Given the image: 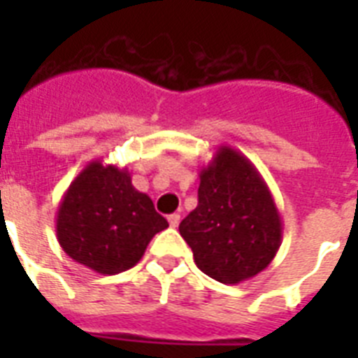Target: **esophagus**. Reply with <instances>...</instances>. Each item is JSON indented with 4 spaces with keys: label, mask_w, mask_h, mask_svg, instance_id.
<instances>
[{
    "label": "esophagus",
    "mask_w": 358,
    "mask_h": 358,
    "mask_svg": "<svg viewBox=\"0 0 358 358\" xmlns=\"http://www.w3.org/2000/svg\"><path fill=\"white\" fill-rule=\"evenodd\" d=\"M169 224L173 227V229H176L180 224V215L178 213H173V215H169Z\"/></svg>",
    "instance_id": "34e87169"
}]
</instances>
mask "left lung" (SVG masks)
Returning a JSON list of instances; mask_svg holds the SVG:
<instances>
[{"instance_id": "obj_1", "label": "left lung", "mask_w": 358, "mask_h": 358, "mask_svg": "<svg viewBox=\"0 0 358 358\" xmlns=\"http://www.w3.org/2000/svg\"><path fill=\"white\" fill-rule=\"evenodd\" d=\"M199 206L180 223L196 267L223 284L264 271L282 241V219L255 163L219 146L201 169Z\"/></svg>"}]
</instances>
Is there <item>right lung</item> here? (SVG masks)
Here are the masks:
<instances>
[{
  "label": "right lung",
  "mask_w": 358,
  "mask_h": 358,
  "mask_svg": "<svg viewBox=\"0 0 358 358\" xmlns=\"http://www.w3.org/2000/svg\"><path fill=\"white\" fill-rule=\"evenodd\" d=\"M169 227L154 202L131 184L128 169L92 159L59 202L55 232L66 255L100 275H117L143 258Z\"/></svg>",
  "instance_id": "right-lung-1"
}]
</instances>
